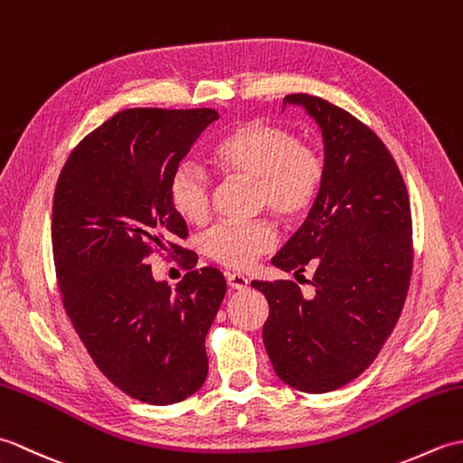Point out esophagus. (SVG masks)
Masks as SVG:
<instances>
[{"instance_id":"1","label":"esophagus","mask_w":463,"mask_h":463,"mask_svg":"<svg viewBox=\"0 0 463 463\" xmlns=\"http://www.w3.org/2000/svg\"><path fill=\"white\" fill-rule=\"evenodd\" d=\"M226 282H229V287H231L232 290H244V288H249V279L242 277V274L229 272V274H226Z\"/></svg>"}]
</instances>
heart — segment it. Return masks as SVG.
<instances>
[{
    "label": "heart",
    "mask_w": 463,
    "mask_h": 463,
    "mask_svg": "<svg viewBox=\"0 0 463 463\" xmlns=\"http://www.w3.org/2000/svg\"><path fill=\"white\" fill-rule=\"evenodd\" d=\"M216 166L231 176L254 181L257 203L280 221H297L317 201L324 161L317 149L277 125L250 121L216 143ZM169 201L184 222L201 224L211 211V179L199 165L183 161L169 179ZM277 234L267 221L221 222L203 239V249L224 267L244 270L269 252Z\"/></svg>",
    "instance_id": "1"
}]
</instances>
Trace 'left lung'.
<instances>
[{
	"mask_svg": "<svg viewBox=\"0 0 463 463\" xmlns=\"http://www.w3.org/2000/svg\"><path fill=\"white\" fill-rule=\"evenodd\" d=\"M324 143V181L300 229L272 264L314 267L312 297L297 282L252 287L269 300L264 348L277 376L307 394L358 378L394 330L411 274V213L404 179L376 133L320 97L294 93Z\"/></svg>",
	"mask_w": 463,
	"mask_h": 463,
	"instance_id": "left-lung-1",
	"label": "left lung"
}]
</instances>
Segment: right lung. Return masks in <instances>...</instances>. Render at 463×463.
<instances>
[{
	"label": "right lung",
	"instance_id": "obj_1",
	"mask_svg": "<svg viewBox=\"0 0 463 463\" xmlns=\"http://www.w3.org/2000/svg\"><path fill=\"white\" fill-rule=\"evenodd\" d=\"M214 119V109L117 113L75 146L55 186L52 242L65 310L97 368L145 404L183 402L209 373L204 338L226 282L173 244L186 224L169 179ZM153 248L182 252L190 272L176 289L154 280Z\"/></svg>",
	"mask_w": 463,
	"mask_h": 463
}]
</instances>
